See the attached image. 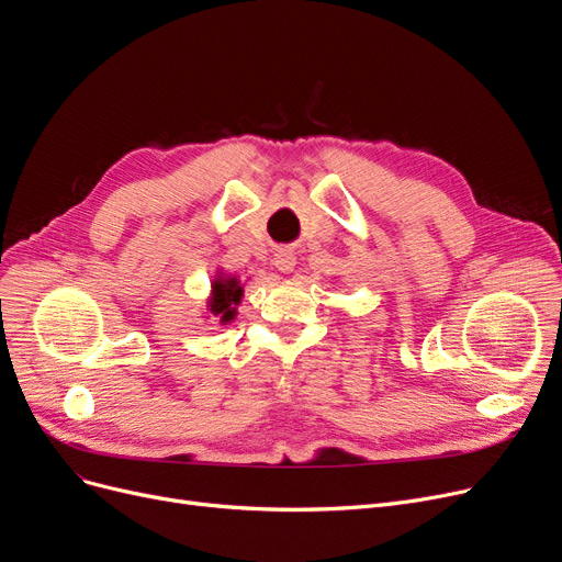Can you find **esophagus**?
I'll use <instances>...</instances> for the list:
<instances>
[{
  "label": "esophagus",
  "mask_w": 562,
  "mask_h": 562,
  "mask_svg": "<svg viewBox=\"0 0 562 562\" xmlns=\"http://www.w3.org/2000/svg\"><path fill=\"white\" fill-rule=\"evenodd\" d=\"M273 266L278 268V271H282V273L294 271V266H296V255L291 252V250H278V252L273 255Z\"/></svg>",
  "instance_id": "esophagus-1"
}]
</instances>
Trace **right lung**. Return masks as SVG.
<instances>
[{
	"instance_id": "right-lung-1",
	"label": "right lung",
	"mask_w": 562,
	"mask_h": 562,
	"mask_svg": "<svg viewBox=\"0 0 562 562\" xmlns=\"http://www.w3.org/2000/svg\"><path fill=\"white\" fill-rule=\"evenodd\" d=\"M240 286L236 280H217L213 284V299H211V312L223 316V322L234 319V307L240 301Z\"/></svg>"
}]
</instances>
